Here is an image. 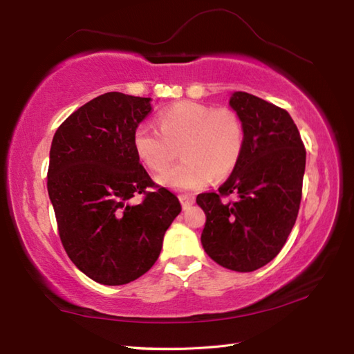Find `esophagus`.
<instances>
[{
    "label": "esophagus",
    "instance_id": "obj_1",
    "mask_svg": "<svg viewBox=\"0 0 354 354\" xmlns=\"http://www.w3.org/2000/svg\"><path fill=\"white\" fill-rule=\"evenodd\" d=\"M178 198H180V203H182L185 209L189 208V206L196 202V197L192 194H180Z\"/></svg>",
    "mask_w": 354,
    "mask_h": 354
}]
</instances>
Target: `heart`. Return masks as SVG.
Listing matches in <instances>:
<instances>
[{"label": "heart", "instance_id": "b5f03b06", "mask_svg": "<svg viewBox=\"0 0 354 354\" xmlns=\"http://www.w3.org/2000/svg\"><path fill=\"white\" fill-rule=\"evenodd\" d=\"M157 124L158 131L138 126L132 145L140 162L156 174L164 172L180 149L184 162L158 177L171 189L194 191L211 178L230 176L243 154V123L230 108L180 102L160 112Z\"/></svg>", "mask_w": 354, "mask_h": 354}]
</instances>
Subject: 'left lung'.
Here are the masks:
<instances>
[{"instance_id": "left-lung-1", "label": "left lung", "mask_w": 354, "mask_h": 354, "mask_svg": "<svg viewBox=\"0 0 354 354\" xmlns=\"http://www.w3.org/2000/svg\"><path fill=\"white\" fill-rule=\"evenodd\" d=\"M230 104L245 128L243 154L217 192L197 196L202 245L223 268L250 272L281 252L296 223L306 151L285 109L246 92Z\"/></svg>"}]
</instances>
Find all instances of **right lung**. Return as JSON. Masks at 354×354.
I'll return each instance as SVG.
<instances>
[{
	"instance_id": "obj_1",
	"label": "right lung",
	"mask_w": 354,
	"mask_h": 354,
	"mask_svg": "<svg viewBox=\"0 0 354 354\" xmlns=\"http://www.w3.org/2000/svg\"><path fill=\"white\" fill-rule=\"evenodd\" d=\"M149 112L151 98L108 92L71 114L52 140L48 191L59 240L73 265L103 285L129 283L149 271L182 211L132 145ZM137 195L142 202L131 204Z\"/></svg>"
}]
</instances>
